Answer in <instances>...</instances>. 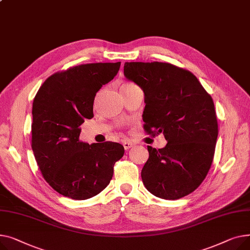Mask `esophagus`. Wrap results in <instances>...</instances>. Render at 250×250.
<instances>
[{
    "label": "esophagus",
    "instance_id": "esophagus-1",
    "mask_svg": "<svg viewBox=\"0 0 250 250\" xmlns=\"http://www.w3.org/2000/svg\"><path fill=\"white\" fill-rule=\"evenodd\" d=\"M134 145H135V144H134L133 142H131V141H129V140H124V141H123V146H124L125 150H128L129 148L133 147Z\"/></svg>",
    "mask_w": 250,
    "mask_h": 250
}]
</instances>
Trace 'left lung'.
<instances>
[{"instance_id": "left-lung-1", "label": "left lung", "mask_w": 250, "mask_h": 250, "mask_svg": "<svg viewBox=\"0 0 250 250\" xmlns=\"http://www.w3.org/2000/svg\"><path fill=\"white\" fill-rule=\"evenodd\" d=\"M124 76L144 93L145 130L167 141L158 150L147 147L143 185L166 200L194 192L211 167L218 137L211 96L192 72L167 62H125Z\"/></svg>"}]
</instances>
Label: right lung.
Segmentation results:
<instances>
[{
	"instance_id": "right-lung-1",
	"label": "right lung",
	"mask_w": 250,
	"mask_h": 250,
	"mask_svg": "<svg viewBox=\"0 0 250 250\" xmlns=\"http://www.w3.org/2000/svg\"><path fill=\"white\" fill-rule=\"evenodd\" d=\"M121 62L82 64L49 77L32 106V150L43 178L57 193L86 200L110 183L124 155L120 143L87 144L81 125L94 117L96 94L118 73Z\"/></svg>"
}]
</instances>
